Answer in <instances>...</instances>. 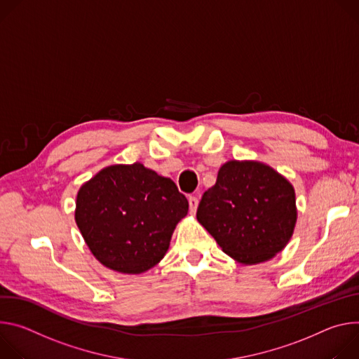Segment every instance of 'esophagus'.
<instances>
[{
    "mask_svg": "<svg viewBox=\"0 0 359 359\" xmlns=\"http://www.w3.org/2000/svg\"><path fill=\"white\" fill-rule=\"evenodd\" d=\"M188 203H189V214L195 215L196 208H198V198L196 196H189Z\"/></svg>",
    "mask_w": 359,
    "mask_h": 359,
    "instance_id": "1",
    "label": "esophagus"
}]
</instances>
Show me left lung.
<instances>
[{"label": "left lung", "instance_id": "obj_1", "mask_svg": "<svg viewBox=\"0 0 359 359\" xmlns=\"http://www.w3.org/2000/svg\"><path fill=\"white\" fill-rule=\"evenodd\" d=\"M295 189L259 161L225 163L204 192L196 219L222 248L244 265L272 259L290 243L297 224Z\"/></svg>", "mask_w": 359, "mask_h": 359}]
</instances>
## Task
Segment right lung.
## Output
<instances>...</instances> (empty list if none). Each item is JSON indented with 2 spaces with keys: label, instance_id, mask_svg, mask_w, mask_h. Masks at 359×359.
Instances as JSON below:
<instances>
[{
  "label": "right lung",
  "instance_id": "1",
  "mask_svg": "<svg viewBox=\"0 0 359 359\" xmlns=\"http://www.w3.org/2000/svg\"><path fill=\"white\" fill-rule=\"evenodd\" d=\"M188 201L171 178L141 163L102 168L76 194L75 222L93 255L121 273H142L164 258Z\"/></svg>",
  "mask_w": 359,
  "mask_h": 359
}]
</instances>
